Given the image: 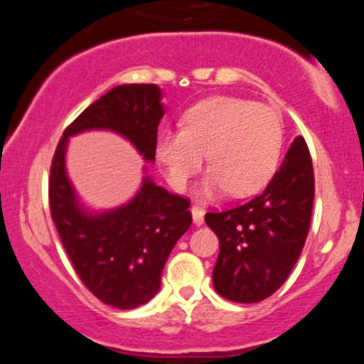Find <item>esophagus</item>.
Segmentation results:
<instances>
[{
  "label": "esophagus",
  "instance_id": "esophagus-1",
  "mask_svg": "<svg viewBox=\"0 0 364 364\" xmlns=\"http://www.w3.org/2000/svg\"><path fill=\"white\" fill-rule=\"evenodd\" d=\"M191 215H193V223L196 225H202L203 224V210H202V207H198V205L191 207Z\"/></svg>",
  "mask_w": 364,
  "mask_h": 364
}]
</instances>
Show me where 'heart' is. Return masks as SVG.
<instances>
[{
	"label": "heart",
	"instance_id": "heart-1",
	"mask_svg": "<svg viewBox=\"0 0 364 364\" xmlns=\"http://www.w3.org/2000/svg\"><path fill=\"white\" fill-rule=\"evenodd\" d=\"M281 150L277 112L228 95L195 104L183 116V129L161 133L157 140V157L176 190H185L207 154L210 171L202 185L207 196L260 191L275 173Z\"/></svg>",
	"mask_w": 364,
	"mask_h": 364
}]
</instances>
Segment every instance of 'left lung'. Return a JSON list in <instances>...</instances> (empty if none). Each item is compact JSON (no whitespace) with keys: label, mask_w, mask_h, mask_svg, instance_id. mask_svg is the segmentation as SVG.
<instances>
[{"label":"left lung","mask_w":364,"mask_h":364,"mask_svg":"<svg viewBox=\"0 0 364 364\" xmlns=\"http://www.w3.org/2000/svg\"><path fill=\"white\" fill-rule=\"evenodd\" d=\"M315 174L306 140L298 136L260 195L237 207L207 212L219 237L214 287L235 303H258L289 277L310 231Z\"/></svg>","instance_id":"left-lung-1"}]
</instances>
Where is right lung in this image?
Returning <instances> with one entry per match:
<instances>
[{
	"label": "right lung",
	"mask_w": 364,
	"mask_h": 364,
	"mask_svg": "<svg viewBox=\"0 0 364 364\" xmlns=\"http://www.w3.org/2000/svg\"><path fill=\"white\" fill-rule=\"evenodd\" d=\"M162 116L157 85L114 87L66 127L49 171V210L75 272L95 298L119 310L140 306L159 291L171 250L191 225L190 200L145 178L139 195L124 207L83 214L65 173L66 141L75 133L106 128L127 136L154 161Z\"/></svg>",
	"instance_id": "add662e5"
}]
</instances>
